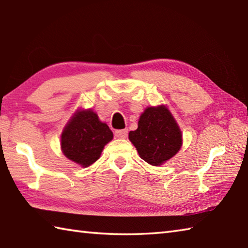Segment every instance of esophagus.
I'll list each match as a JSON object with an SVG mask.
<instances>
[{"instance_id": "34e87169", "label": "esophagus", "mask_w": 248, "mask_h": 248, "mask_svg": "<svg viewBox=\"0 0 248 248\" xmlns=\"http://www.w3.org/2000/svg\"><path fill=\"white\" fill-rule=\"evenodd\" d=\"M115 135H116V138H118V139H125L128 135V130L124 129V130L115 131Z\"/></svg>"}]
</instances>
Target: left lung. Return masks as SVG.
<instances>
[{
    "label": "left lung",
    "instance_id": "1",
    "mask_svg": "<svg viewBox=\"0 0 248 248\" xmlns=\"http://www.w3.org/2000/svg\"><path fill=\"white\" fill-rule=\"evenodd\" d=\"M129 140L144 161L159 167L179 152L183 133L167 106L158 105L145 108Z\"/></svg>",
    "mask_w": 248,
    "mask_h": 248
}]
</instances>
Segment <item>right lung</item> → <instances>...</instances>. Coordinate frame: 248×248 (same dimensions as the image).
<instances>
[{
    "mask_svg": "<svg viewBox=\"0 0 248 248\" xmlns=\"http://www.w3.org/2000/svg\"><path fill=\"white\" fill-rule=\"evenodd\" d=\"M108 125L102 123L92 109H77L61 133V150L64 156L81 168L90 167L102 150L113 140Z\"/></svg>",
    "mask_w": 248,
    "mask_h": 248,
    "instance_id": "right-lung-1",
    "label": "right lung"
}]
</instances>
